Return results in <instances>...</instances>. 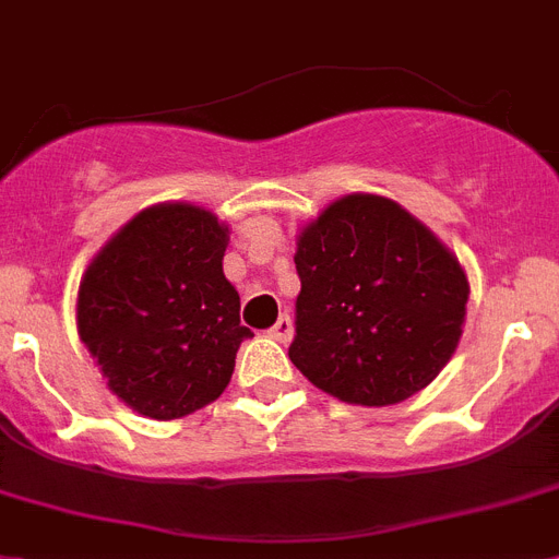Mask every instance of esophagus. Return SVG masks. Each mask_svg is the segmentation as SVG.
Returning a JSON list of instances; mask_svg holds the SVG:
<instances>
[{
  "mask_svg": "<svg viewBox=\"0 0 559 559\" xmlns=\"http://www.w3.org/2000/svg\"><path fill=\"white\" fill-rule=\"evenodd\" d=\"M272 341H278V344H289L293 341V318L289 316H281L278 321L272 323V330L266 332Z\"/></svg>",
  "mask_w": 559,
  "mask_h": 559,
  "instance_id": "1",
  "label": "esophagus"
}]
</instances>
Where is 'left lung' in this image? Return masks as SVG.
Segmentation results:
<instances>
[{
  "label": "left lung",
  "mask_w": 559,
  "mask_h": 559,
  "mask_svg": "<svg viewBox=\"0 0 559 559\" xmlns=\"http://www.w3.org/2000/svg\"><path fill=\"white\" fill-rule=\"evenodd\" d=\"M295 266L301 293L289 360L337 401H406L461 344L466 270L386 195L349 192L323 207L295 238Z\"/></svg>",
  "instance_id": "left-lung-1"
}]
</instances>
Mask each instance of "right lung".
Masks as SVG:
<instances>
[{
    "instance_id": "1",
    "label": "right lung",
    "mask_w": 559,
    "mask_h": 559,
    "mask_svg": "<svg viewBox=\"0 0 559 559\" xmlns=\"http://www.w3.org/2000/svg\"><path fill=\"white\" fill-rule=\"evenodd\" d=\"M229 227L190 201L135 213L79 281L76 330L107 389L153 420L204 409L227 389L241 298L224 275Z\"/></svg>"
}]
</instances>
